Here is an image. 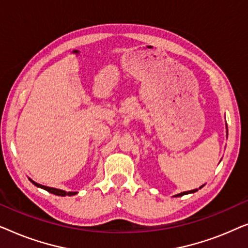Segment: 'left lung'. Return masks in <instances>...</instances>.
Masks as SVG:
<instances>
[{
  "mask_svg": "<svg viewBox=\"0 0 248 248\" xmlns=\"http://www.w3.org/2000/svg\"><path fill=\"white\" fill-rule=\"evenodd\" d=\"M227 134H228V130H227ZM203 186H201V187L200 188H202ZM198 191V188H195V189H192V191H187V192H183V193H179V194H177V195H175V196H183V195H186V194H189V193H194V192H196Z\"/></svg>",
  "mask_w": 248,
  "mask_h": 248,
  "instance_id": "1",
  "label": "left lung"
}]
</instances>
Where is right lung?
Segmentation results:
<instances>
[{"mask_svg": "<svg viewBox=\"0 0 248 248\" xmlns=\"http://www.w3.org/2000/svg\"><path fill=\"white\" fill-rule=\"evenodd\" d=\"M29 181L31 182L33 185H36L37 187H40V188L45 189V191H47V192L52 193V194H55V195H59V196H66V195L72 196V195H76L77 193H78V192H65V191H63V189L54 188V187H48V186H44V185H42V184H38V183L33 182L32 179H30V178H29Z\"/></svg>", "mask_w": 248, "mask_h": 248, "instance_id": "add662e5", "label": "right lung"}]
</instances>
